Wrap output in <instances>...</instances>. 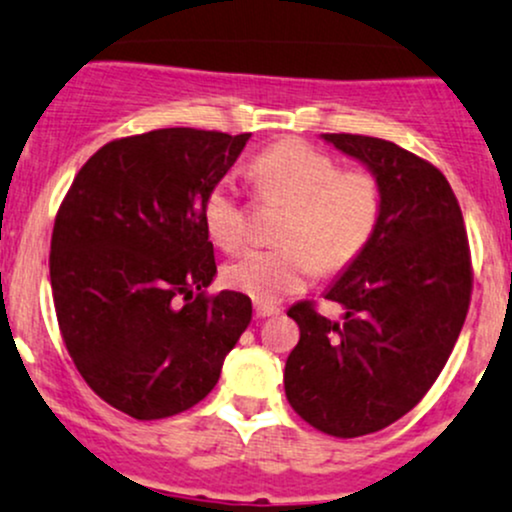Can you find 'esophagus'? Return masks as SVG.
I'll use <instances>...</instances> for the list:
<instances>
[{"label": "esophagus", "mask_w": 512, "mask_h": 512, "mask_svg": "<svg viewBox=\"0 0 512 512\" xmlns=\"http://www.w3.org/2000/svg\"><path fill=\"white\" fill-rule=\"evenodd\" d=\"M282 313V308L279 306H269V303H255V316L257 318H272V316H279Z\"/></svg>", "instance_id": "1"}]
</instances>
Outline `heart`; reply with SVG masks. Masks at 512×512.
Returning <instances> with one entry per match:
<instances>
[{"label": "heart", "mask_w": 512, "mask_h": 512, "mask_svg": "<svg viewBox=\"0 0 512 512\" xmlns=\"http://www.w3.org/2000/svg\"><path fill=\"white\" fill-rule=\"evenodd\" d=\"M250 177L262 204L286 206L269 250H250L223 272L226 284L260 303L296 294L313 274L342 272L372 243L384 216V187L367 167L342 170L333 155L284 138L252 157ZM250 206L223 177L204 199V223L221 250L247 240Z\"/></svg>", "instance_id": "obj_1"}]
</instances>
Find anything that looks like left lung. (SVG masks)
I'll list each match as a JSON object with an SVG mask.
<instances>
[{
  "mask_svg": "<svg viewBox=\"0 0 512 512\" xmlns=\"http://www.w3.org/2000/svg\"><path fill=\"white\" fill-rule=\"evenodd\" d=\"M384 187V216L367 250L325 299L345 316L299 301V345L284 369L291 408L333 437L396 423L430 391L454 350L471 301V252L462 209L445 174L391 140L325 133Z\"/></svg>",
  "mask_w": 512,
  "mask_h": 512,
  "instance_id": "8db88e82",
  "label": "left lung"
}]
</instances>
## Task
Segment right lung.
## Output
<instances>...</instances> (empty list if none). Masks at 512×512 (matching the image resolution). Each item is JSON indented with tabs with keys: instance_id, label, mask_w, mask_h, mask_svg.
Here are the masks:
<instances>
[{
	"instance_id": "1",
	"label": "right lung",
	"mask_w": 512,
	"mask_h": 512,
	"mask_svg": "<svg viewBox=\"0 0 512 512\" xmlns=\"http://www.w3.org/2000/svg\"><path fill=\"white\" fill-rule=\"evenodd\" d=\"M250 133L160 128L116 138L72 179L50 238L60 335L89 389L136 420L204 401L252 301L209 294L204 199Z\"/></svg>"
}]
</instances>
